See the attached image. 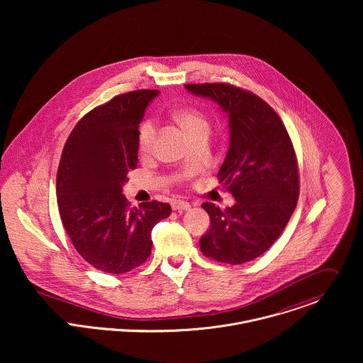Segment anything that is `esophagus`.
I'll return each mask as SVG.
<instances>
[{"label":"esophagus","mask_w":363,"mask_h":363,"mask_svg":"<svg viewBox=\"0 0 363 363\" xmlns=\"http://www.w3.org/2000/svg\"><path fill=\"white\" fill-rule=\"evenodd\" d=\"M172 208H173L174 211H187V209L191 208V206H190V203H187V201L174 200V201L172 203Z\"/></svg>","instance_id":"obj_1"}]
</instances>
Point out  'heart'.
Returning a JSON list of instances; mask_svg holds the SVG:
<instances>
[{"instance_id": "1", "label": "heart", "mask_w": 363, "mask_h": 363, "mask_svg": "<svg viewBox=\"0 0 363 363\" xmlns=\"http://www.w3.org/2000/svg\"><path fill=\"white\" fill-rule=\"evenodd\" d=\"M174 121L184 130V133L194 141L200 135L209 134V121L199 110L183 108L173 114ZM156 131L154 123L145 121L140 127L138 133V148L143 155H150L155 147Z\"/></svg>"}]
</instances>
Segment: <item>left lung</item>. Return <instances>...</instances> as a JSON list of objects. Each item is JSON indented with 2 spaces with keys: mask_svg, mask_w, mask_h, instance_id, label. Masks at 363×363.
Returning <instances> with one entry per match:
<instances>
[{
  "mask_svg": "<svg viewBox=\"0 0 363 363\" xmlns=\"http://www.w3.org/2000/svg\"><path fill=\"white\" fill-rule=\"evenodd\" d=\"M218 104L229 118V150L218 172L235 197L223 211L211 203L201 252L225 264H243L267 252L282 233L299 196L298 163L279 116L252 92L228 84L184 85Z\"/></svg>",
  "mask_w": 363,
  "mask_h": 363,
  "instance_id": "8db88e82",
  "label": "left lung"
}]
</instances>
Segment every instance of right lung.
Instances as JSON below:
<instances>
[{"instance_id": "add662e5", "label": "right lung", "mask_w": 363, "mask_h": 363, "mask_svg": "<svg viewBox=\"0 0 363 363\" xmlns=\"http://www.w3.org/2000/svg\"><path fill=\"white\" fill-rule=\"evenodd\" d=\"M159 91L113 98L84 116L69 134L57 172V204L77 252L95 268L123 274L152 249V229L172 212L151 201L128 207L121 194L138 162V127Z\"/></svg>"}]
</instances>
